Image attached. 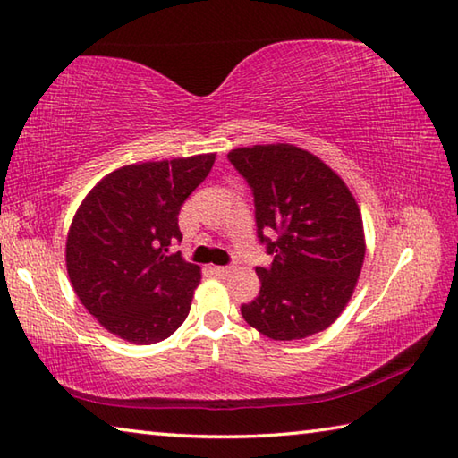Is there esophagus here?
I'll return each instance as SVG.
<instances>
[{"label": "esophagus", "mask_w": 458, "mask_h": 458, "mask_svg": "<svg viewBox=\"0 0 458 458\" xmlns=\"http://www.w3.org/2000/svg\"><path fill=\"white\" fill-rule=\"evenodd\" d=\"M214 274H218V276H228V274L234 270L232 266H214Z\"/></svg>", "instance_id": "1"}]
</instances>
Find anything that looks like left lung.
<instances>
[{
	"mask_svg": "<svg viewBox=\"0 0 458 458\" xmlns=\"http://www.w3.org/2000/svg\"><path fill=\"white\" fill-rule=\"evenodd\" d=\"M230 164L254 196L256 234L270 266L244 320L272 340H301L338 318L364 262L362 218L327 164L290 144L238 148Z\"/></svg>",
	"mask_w": 458,
	"mask_h": 458,
	"instance_id": "1",
	"label": "left lung"
}]
</instances>
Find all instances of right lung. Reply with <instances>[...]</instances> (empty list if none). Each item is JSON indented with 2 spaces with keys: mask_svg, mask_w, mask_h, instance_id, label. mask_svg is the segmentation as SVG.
Returning <instances> with one entry per match:
<instances>
[{
  "mask_svg": "<svg viewBox=\"0 0 458 458\" xmlns=\"http://www.w3.org/2000/svg\"><path fill=\"white\" fill-rule=\"evenodd\" d=\"M214 154L131 164L106 176L73 216L65 262L81 304L134 344L168 338L186 320L200 268L170 246L178 214L212 170Z\"/></svg>",
  "mask_w": 458,
  "mask_h": 458,
  "instance_id": "1",
  "label": "right lung"
}]
</instances>
